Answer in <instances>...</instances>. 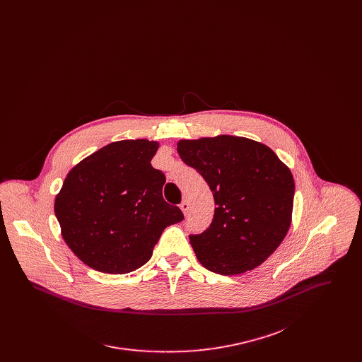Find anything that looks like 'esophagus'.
I'll use <instances>...</instances> for the list:
<instances>
[{"instance_id": "34e87169", "label": "esophagus", "mask_w": 362, "mask_h": 362, "mask_svg": "<svg viewBox=\"0 0 362 362\" xmlns=\"http://www.w3.org/2000/svg\"><path fill=\"white\" fill-rule=\"evenodd\" d=\"M180 209H182V211L185 213V216L189 213V201H182V204H180Z\"/></svg>"}]
</instances>
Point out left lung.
I'll return each instance as SVG.
<instances>
[{"instance_id": "obj_1", "label": "left lung", "mask_w": 362, "mask_h": 362, "mask_svg": "<svg viewBox=\"0 0 362 362\" xmlns=\"http://www.w3.org/2000/svg\"><path fill=\"white\" fill-rule=\"evenodd\" d=\"M177 153L205 179L213 192V220L189 243L207 270L233 276L258 267L288 233L294 180L266 145L218 136L183 139Z\"/></svg>"}]
</instances>
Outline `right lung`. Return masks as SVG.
I'll return each instance as SVG.
<instances>
[{"label": "right lung", "instance_id": "obj_1", "mask_svg": "<svg viewBox=\"0 0 362 362\" xmlns=\"http://www.w3.org/2000/svg\"><path fill=\"white\" fill-rule=\"evenodd\" d=\"M158 144L124 139L105 145L65 177L54 211L70 250L89 267L126 274L144 266L163 230L182 210L165 202V176L151 164Z\"/></svg>", "mask_w": 362, "mask_h": 362}]
</instances>
